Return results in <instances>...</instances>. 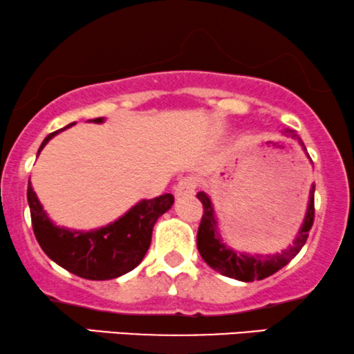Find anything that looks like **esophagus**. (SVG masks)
I'll list each match as a JSON object with an SVG mask.
<instances>
[{"label":"esophagus","instance_id":"obj_1","mask_svg":"<svg viewBox=\"0 0 354 354\" xmlns=\"http://www.w3.org/2000/svg\"><path fill=\"white\" fill-rule=\"evenodd\" d=\"M196 189V180L194 178H183L181 181H178V185L174 186V196L181 198V196L193 194Z\"/></svg>","mask_w":354,"mask_h":354}]
</instances>
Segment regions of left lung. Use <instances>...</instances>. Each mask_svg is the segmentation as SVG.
Returning a JSON list of instances; mask_svg holds the SVG:
<instances>
[{
  "label": "left lung",
  "instance_id": "1",
  "mask_svg": "<svg viewBox=\"0 0 354 354\" xmlns=\"http://www.w3.org/2000/svg\"><path fill=\"white\" fill-rule=\"evenodd\" d=\"M283 133L299 140L301 150H304L306 158L310 160L305 145L299 138V135L288 129L283 130ZM198 199L203 203L204 207L201 224H199L198 229V250L199 254H201L203 261L209 267H212L216 272H219V274L241 280V282H252V280L267 279V277H270L272 274H275L277 270H280L282 267L287 266V263L300 252L301 247L305 245L306 237H308L310 229H312L313 225L315 185H312V188H310L308 204H306L304 223H301L295 239L292 241V244L288 245L287 249L267 255L239 252V250L232 249L231 245L225 244L223 236H221L218 216H216L214 206H212V201L209 196H207V193L199 191Z\"/></svg>",
  "mask_w": 354,
  "mask_h": 354
}]
</instances>
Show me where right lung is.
Returning a JSON list of instances; mask_svg holds the SVG:
<instances>
[{"label":"right lung","instance_id":"right-lung-1","mask_svg":"<svg viewBox=\"0 0 354 354\" xmlns=\"http://www.w3.org/2000/svg\"><path fill=\"white\" fill-rule=\"evenodd\" d=\"M91 122L104 123L105 118H93ZM74 125L75 122H72L66 129ZM66 129L46 136L37 155L49 140ZM28 203L34 236L50 261L82 279L110 280L133 270L143 261L151 244L153 225L160 216L171 209L174 198L168 193L155 199H142L113 223L91 231L54 224L34 193L31 178L28 183Z\"/></svg>","mask_w":354,"mask_h":354}]
</instances>
